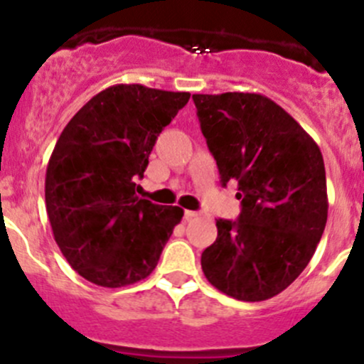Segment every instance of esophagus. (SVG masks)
I'll return each mask as SVG.
<instances>
[{"label": "esophagus", "mask_w": 364, "mask_h": 364, "mask_svg": "<svg viewBox=\"0 0 364 364\" xmlns=\"http://www.w3.org/2000/svg\"><path fill=\"white\" fill-rule=\"evenodd\" d=\"M196 216H199V213L197 211H190V209H186L185 211V220H193Z\"/></svg>", "instance_id": "1"}]
</instances>
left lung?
I'll list each match as a JSON object with an SVG mask.
<instances>
[{"mask_svg":"<svg viewBox=\"0 0 364 364\" xmlns=\"http://www.w3.org/2000/svg\"><path fill=\"white\" fill-rule=\"evenodd\" d=\"M222 185L237 181L236 222L200 257L213 287L240 301L280 294L303 273L328 222L326 168L317 142L259 93L193 95Z\"/></svg>","mask_w":364,"mask_h":364,"instance_id":"1","label":"left lung"}]
</instances>
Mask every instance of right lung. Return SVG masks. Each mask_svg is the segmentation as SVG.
<instances>
[{
    "mask_svg": "<svg viewBox=\"0 0 364 364\" xmlns=\"http://www.w3.org/2000/svg\"><path fill=\"white\" fill-rule=\"evenodd\" d=\"M185 91L116 84L95 95L61 132L46 172L54 240L87 282L117 289L151 274L183 209L135 196L160 132Z\"/></svg>",
    "mask_w": 364,
    "mask_h": 364,
    "instance_id": "obj_1",
    "label": "right lung"
}]
</instances>
